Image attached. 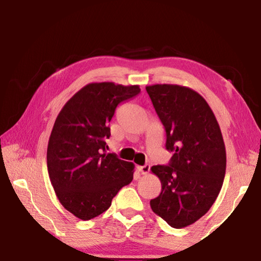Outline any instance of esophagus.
I'll use <instances>...</instances> for the list:
<instances>
[{
  "label": "esophagus",
  "instance_id": "esophagus-1",
  "mask_svg": "<svg viewBox=\"0 0 261 261\" xmlns=\"http://www.w3.org/2000/svg\"><path fill=\"white\" fill-rule=\"evenodd\" d=\"M138 170H139L140 173L143 174V175H146V174H148V171L151 170V166H149V165L140 166V167H138Z\"/></svg>",
  "mask_w": 261,
  "mask_h": 261
}]
</instances>
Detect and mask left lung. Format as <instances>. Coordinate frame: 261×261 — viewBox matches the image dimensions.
Listing matches in <instances>:
<instances>
[{
    "label": "left lung",
    "instance_id": "left-lung-1",
    "mask_svg": "<svg viewBox=\"0 0 261 261\" xmlns=\"http://www.w3.org/2000/svg\"><path fill=\"white\" fill-rule=\"evenodd\" d=\"M166 130L168 165L151 168L161 193L149 204L170 227H188L205 215L218 198L226 174V147L208 103L191 88L156 84L146 86Z\"/></svg>",
    "mask_w": 261,
    "mask_h": 261
}]
</instances>
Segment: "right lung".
I'll use <instances>...</instances> for the list:
<instances>
[{
  "instance_id": "obj_1",
  "label": "right lung",
  "mask_w": 261,
  "mask_h": 261,
  "mask_svg": "<svg viewBox=\"0 0 261 261\" xmlns=\"http://www.w3.org/2000/svg\"><path fill=\"white\" fill-rule=\"evenodd\" d=\"M139 92L138 85L88 84L56 118L48 141V174L61 204L78 219L102 214L134 178V163L106 153V140L117 106Z\"/></svg>"
}]
</instances>
